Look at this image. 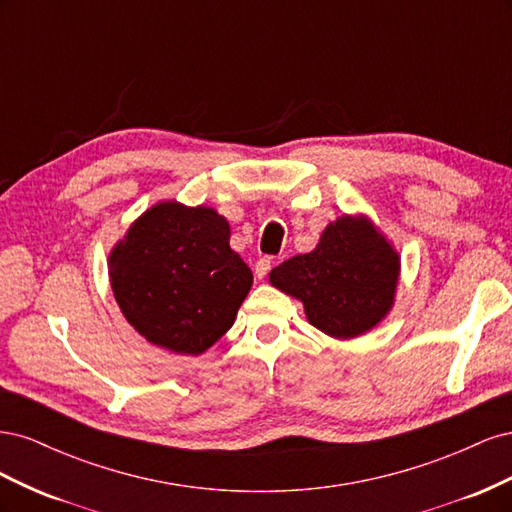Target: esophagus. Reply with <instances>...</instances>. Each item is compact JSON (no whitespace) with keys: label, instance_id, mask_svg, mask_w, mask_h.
I'll use <instances>...</instances> for the list:
<instances>
[{"label":"esophagus","instance_id":"1","mask_svg":"<svg viewBox=\"0 0 512 512\" xmlns=\"http://www.w3.org/2000/svg\"><path fill=\"white\" fill-rule=\"evenodd\" d=\"M269 269H271V258H269V256H262V258L256 260L254 273H256L258 280H262V277H265V275L269 273Z\"/></svg>","mask_w":512,"mask_h":512}]
</instances>
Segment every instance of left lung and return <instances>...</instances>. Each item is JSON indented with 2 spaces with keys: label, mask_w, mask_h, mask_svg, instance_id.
<instances>
[{
  "label": "left lung",
  "mask_w": 512,
  "mask_h": 512,
  "mask_svg": "<svg viewBox=\"0 0 512 512\" xmlns=\"http://www.w3.org/2000/svg\"><path fill=\"white\" fill-rule=\"evenodd\" d=\"M230 226L207 207L160 203L108 260L123 316L151 344L200 354L232 327L252 271L230 250Z\"/></svg>",
  "instance_id": "1"
}]
</instances>
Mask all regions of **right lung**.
<instances>
[{
    "label": "right lung",
    "instance_id": "obj_1",
    "mask_svg": "<svg viewBox=\"0 0 512 512\" xmlns=\"http://www.w3.org/2000/svg\"><path fill=\"white\" fill-rule=\"evenodd\" d=\"M399 277V256L374 224L344 215L322 232L314 252L284 260L271 284L303 301L316 329L348 339L363 335L389 314Z\"/></svg>",
    "mask_w": 512,
    "mask_h": 512
}]
</instances>
